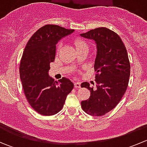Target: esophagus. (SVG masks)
Masks as SVG:
<instances>
[{
    "label": "esophagus",
    "instance_id": "esophagus-1",
    "mask_svg": "<svg viewBox=\"0 0 147 147\" xmlns=\"http://www.w3.org/2000/svg\"><path fill=\"white\" fill-rule=\"evenodd\" d=\"M75 88H80L81 87V83L79 82H75Z\"/></svg>",
    "mask_w": 147,
    "mask_h": 147
}]
</instances>
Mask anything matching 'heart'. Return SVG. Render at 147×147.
I'll list each match as a JSON object with an SVG mask.
<instances>
[{"label": "heart", "mask_w": 147, "mask_h": 147, "mask_svg": "<svg viewBox=\"0 0 147 147\" xmlns=\"http://www.w3.org/2000/svg\"><path fill=\"white\" fill-rule=\"evenodd\" d=\"M75 45L76 46L77 50L80 48H82V47H87V44L85 41H84L82 39H77L75 41ZM60 47H61V43H59L57 46V52L58 53L60 50Z\"/></svg>", "instance_id": "b5f03b06"}]
</instances>
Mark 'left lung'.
<instances>
[{
    "label": "left lung",
    "instance_id": "8db88e82",
    "mask_svg": "<svg viewBox=\"0 0 147 147\" xmlns=\"http://www.w3.org/2000/svg\"><path fill=\"white\" fill-rule=\"evenodd\" d=\"M80 36L97 45L94 65L97 84L93 88L87 82L81 84L90 90V98L82 101L81 106L88 115L103 116L118 105L128 87L130 63L127 49L119 35L107 28H95Z\"/></svg>",
    "mask_w": 147,
    "mask_h": 147
}]
</instances>
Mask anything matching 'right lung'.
Masks as SVG:
<instances>
[{"instance_id": "add662e5", "label": "right lung", "mask_w": 147, "mask_h": 147, "mask_svg": "<svg viewBox=\"0 0 147 147\" xmlns=\"http://www.w3.org/2000/svg\"><path fill=\"white\" fill-rule=\"evenodd\" d=\"M55 25H46L32 35L20 60V77L25 95L32 109L45 116L60 112L74 84L68 78L58 82L48 75L59 40L73 32Z\"/></svg>"}]
</instances>
